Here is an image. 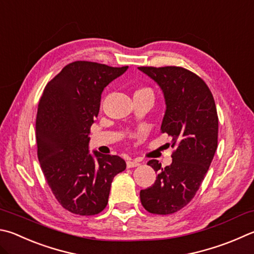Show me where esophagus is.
Here are the masks:
<instances>
[{
    "label": "esophagus",
    "instance_id": "obj_1",
    "mask_svg": "<svg viewBox=\"0 0 254 254\" xmlns=\"http://www.w3.org/2000/svg\"><path fill=\"white\" fill-rule=\"evenodd\" d=\"M137 165H140V162L136 160H133V161H127V168H135Z\"/></svg>",
    "mask_w": 254,
    "mask_h": 254
}]
</instances>
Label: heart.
I'll use <instances>...</instances> for the list:
<instances>
[{"label":"heart","mask_w":254,"mask_h":254,"mask_svg":"<svg viewBox=\"0 0 254 254\" xmlns=\"http://www.w3.org/2000/svg\"><path fill=\"white\" fill-rule=\"evenodd\" d=\"M142 91H151L150 89H146V87H144V89H140V90H137L136 92H142Z\"/></svg>","instance_id":"heart-1"}]
</instances>
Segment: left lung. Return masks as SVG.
I'll list each match as a JSON object with an SVG mask.
<instances>
[{"mask_svg":"<svg viewBox=\"0 0 254 254\" xmlns=\"http://www.w3.org/2000/svg\"><path fill=\"white\" fill-rule=\"evenodd\" d=\"M163 92L167 110L161 132L172 137L171 165L147 164L158 172L154 184L141 190L143 207L153 214H171L186 206L199 190L218 147L219 119L205 82L180 66H140Z\"/></svg>","mask_w":254,"mask_h":254,"instance_id":"left-lung-1","label":"left lung"}]
</instances>
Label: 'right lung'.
<instances>
[{
    "instance_id": "1",
    "label": "right lung",
    "mask_w": 254,
    "mask_h": 254,
    "mask_svg": "<svg viewBox=\"0 0 254 254\" xmlns=\"http://www.w3.org/2000/svg\"><path fill=\"white\" fill-rule=\"evenodd\" d=\"M127 66L75 61L44 87L36 115L38 158L45 180L64 209L80 215L100 213L108 204L113 178L126 170L118 155L89 151L90 128L101 94Z\"/></svg>"
}]
</instances>
